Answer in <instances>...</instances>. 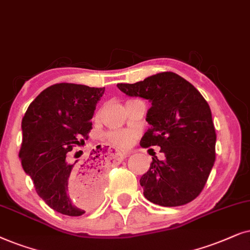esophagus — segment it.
Returning <instances> with one entry per match:
<instances>
[{
  "label": "esophagus",
  "mask_w": 250,
  "mask_h": 250,
  "mask_svg": "<svg viewBox=\"0 0 250 250\" xmlns=\"http://www.w3.org/2000/svg\"><path fill=\"white\" fill-rule=\"evenodd\" d=\"M128 155L127 152H123V151H119V149H115L114 151V158L118 159V160H122L125 159V156Z\"/></svg>",
  "instance_id": "34e87169"
}]
</instances>
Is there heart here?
Segmentation results:
<instances>
[{
	"mask_svg": "<svg viewBox=\"0 0 250 250\" xmlns=\"http://www.w3.org/2000/svg\"><path fill=\"white\" fill-rule=\"evenodd\" d=\"M137 137V134L134 130L123 129V130H109L104 134V138L109 144L118 146V147H129Z\"/></svg>",
	"mask_w": 250,
	"mask_h": 250,
	"instance_id": "1",
	"label": "heart"
}]
</instances>
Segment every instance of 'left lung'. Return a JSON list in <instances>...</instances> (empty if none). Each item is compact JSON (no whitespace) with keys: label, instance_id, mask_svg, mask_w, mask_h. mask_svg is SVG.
Instances as JSON below:
<instances>
[{"label":"left lung","instance_id":"8db88e82","mask_svg":"<svg viewBox=\"0 0 250 250\" xmlns=\"http://www.w3.org/2000/svg\"><path fill=\"white\" fill-rule=\"evenodd\" d=\"M130 97L151 102L146 121L151 125L142 147L159 146L166 158H152L141 183L144 197L162 207L188 204L200 194L215 164L216 132L211 111L188 81L162 72L132 84L118 83Z\"/></svg>","mask_w":250,"mask_h":250}]
</instances>
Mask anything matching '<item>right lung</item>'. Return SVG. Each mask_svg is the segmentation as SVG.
<instances>
[{"mask_svg": "<svg viewBox=\"0 0 250 250\" xmlns=\"http://www.w3.org/2000/svg\"><path fill=\"white\" fill-rule=\"evenodd\" d=\"M104 91L105 88L57 83L44 89L22 118L19 151L22 168L34 182L40 198L62 215L81 216L102 199L103 155L92 149L89 159L79 162L69 152L88 138L96 105Z\"/></svg>", "mask_w": 250, "mask_h": 250, "instance_id": "add662e5", "label": "right lung"}]
</instances>
